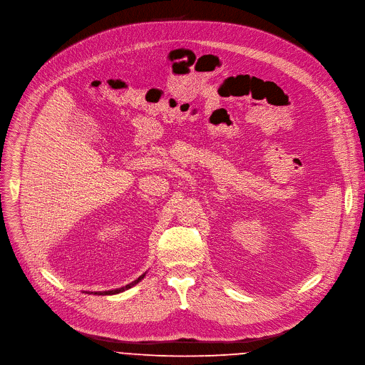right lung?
Here are the masks:
<instances>
[{
    "mask_svg": "<svg viewBox=\"0 0 365 365\" xmlns=\"http://www.w3.org/2000/svg\"><path fill=\"white\" fill-rule=\"evenodd\" d=\"M144 277H145V274H143V275H141L138 279H135L134 282H130V284H128V285H125V287H120V288H116V289H110V291H96V292H88V294H97V295H113V294H119V292H123V291L132 288L134 285H137Z\"/></svg>",
    "mask_w": 365,
    "mask_h": 365,
    "instance_id": "add662e5",
    "label": "right lung"
}]
</instances>
